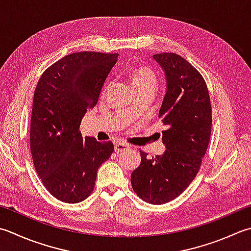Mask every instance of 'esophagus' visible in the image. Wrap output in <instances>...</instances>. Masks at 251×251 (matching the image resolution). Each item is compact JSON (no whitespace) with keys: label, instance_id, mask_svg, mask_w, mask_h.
I'll list each match as a JSON object with an SVG mask.
<instances>
[{"label":"esophagus","instance_id":"34e87169","mask_svg":"<svg viewBox=\"0 0 251 251\" xmlns=\"http://www.w3.org/2000/svg\"><path fill=\"white\" fill-rule=\"evenodd\" d=\"M127 149H129V146L126 144H122V142H119V144H115L114 146V150L115 152H123Z\"/></svg>","mask_w":251,"mask_h":251}]
</instances>
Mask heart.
<instances>
[{
	"instance_id": "1",
	"label": "heart",
	"mask_w": 251,
	"mask_h": 251,
	"mask_svg": "<svg viewBox=\"0 0 251 251\" xmlns=\"http://www.w3.org/2000/svg\"><path fill=\"white\" fill-rule=\"evenodd\" d=\"M131 82L135 88L142 87V86H155L156 77L154 73L150 68L141 66L137 67L131 72ZM107 86L105 87V90Z\"/></svg>"
}]
</instances>
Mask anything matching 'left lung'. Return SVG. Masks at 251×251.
I'll return each mask as SVG.
<instances>
[{"mask_svg": "<svg viewBox=\"0 0 251 251\" xmlns=\"http://www.w3.org/2000/svg\"><path fill=\"white\" fill-rule=\"evenodd\" d=\"M163 68L166 92L159 117L166 126L163 154L147 158L130 176L135 193L146 202L162 204L175 199L188 187L200 170L208 149L212 111L207 83L201 74L178 54H154Z\"/></svg>", "mask_w": 251, "mask_h": 251, "instance_id": "8db88e82", "label": "left lung"}]
</instances>
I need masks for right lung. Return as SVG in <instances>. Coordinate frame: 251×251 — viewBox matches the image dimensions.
<instances>
[{"label": "right lung", "instance_id": "add662e5", "mask_svg": "<svg viewBox=\"0 0 251 251\" xmlns=\"http://www.w3.org/2000/svg\"><path fill=\"white\" fill-rule=\"evenodd\" d=\"M119 54L78 52L47 68L33 95L30 150L34 169L53 197L77 203L89 197L98 169L110 158L111 141L82 138L79 126Z\"/></svg>", "mask_w": 251, "mask_h": 251}]
</instances>
